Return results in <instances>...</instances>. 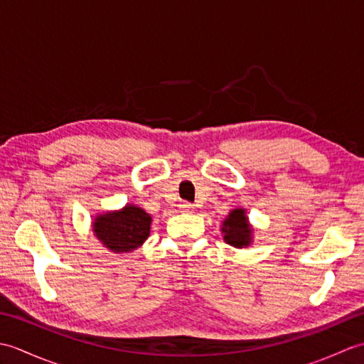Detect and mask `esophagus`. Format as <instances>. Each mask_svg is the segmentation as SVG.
<instances>
[{
    "label": "esophagus",
    "mask_w": 364,
    "mask_h": 364,
    "mask_svg": "<svg viewBox=\"0 0 364 364\" xmlns=\"http://www.w3.org/2000/svg\"><path fill=\"white\" fill-rule=\"evenodd\" d=\"M180 208H181L183 213H191L192 210H194V205L189 203V202H183V203L180 205Z\"/></svg>",
    "instance_id": "obj_1"
}]
</instances>
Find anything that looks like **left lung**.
<instances>
[{
  "mask_svg": "<svg viewBox=\"0 0 364 364\" xmlns=\"http://www.w3.org/2000/svg\"><path fill=\"white\" fill-rule=\"evenodd\" d=\"M222 236L227 244L236 249H245L253 242V225L249 220L245 208H235L222 222Z\"/></svg>",
  "mask_w": 364,
  "mask_h": 364,
  "instance_id": "obj_1",
  "label": "left lung"
}]
</instances>
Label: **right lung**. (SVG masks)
Returning <instances> with one entry per match:
<instances>
[{
    "label": "right lung",
    "mask_w": 364,
    "mask_h": 364,
    "mask_svg": "<svg viewBox=\"0 0 364 364\" xmlns=\"http://www.w3.org/2000/svg\"><path fill=\"white\" fill-rule=\"evenodd\" d=\"M151 215L141 206L127 203L122 210L97 214L92 233L112 253H129L139 249L150 236Z\"/></svg>",
    "instance_id": "add662e5"
}]
</instances>
